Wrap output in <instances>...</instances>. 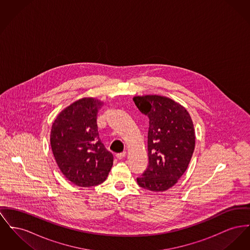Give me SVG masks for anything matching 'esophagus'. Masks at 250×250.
Listing matches in <instances>:
<instances>
[{
	"instance_id": "1",
	"label": "esophagus",
	"mask_w": 250,
	"mask_h": 250,
	"mask_svg": "<svg viewBox=\"0 0 250 250\" xmlns=\"http://www.w3.org/2000/svg\"><path fill=\"white\" fill-rule=\"evenodd\" d=\"M116 159H118V160H122V159H124L125 157V152H123V153H118V154H116Z\"/></svg>"
}]
</instances>
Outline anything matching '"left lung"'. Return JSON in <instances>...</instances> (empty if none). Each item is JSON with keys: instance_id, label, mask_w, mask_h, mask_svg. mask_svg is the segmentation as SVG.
I'll use <instances>...</instances> for the list:
<instances>
[{"instance_id": "1", "label": "left lung", "mask_w": 250, "mask_h": 250, "mask_svg": "<svg viewBox=\"0 0 250 250\" xmlns=\"http://www.w3.org/2000/svg\"><path fill=\"white\" fill-rule=\"evenodd\" d=\"M133 101L149 119L148 165L137 182L149 191H166L176 184L191 161L195 145L191 116L167 97L136 96Z\"/></svg>"}]
</instances>
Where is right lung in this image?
<instances>
[{"label":"right lung","instance_id":"add662e5","mask_svg":"<svg viewBox=\"0 0 250 250\" xmlns=\"http://www.w3.org/2000/svg\"><path fill=\"white\" fill-rule=\"evenodd\" d=\"M102 103L80 99L59 113L51 130V146L62 174L79 187L101 184L108 175L113 155L98 134L97 115Z\"/></svg>","mask_w":250,"mask_h":250}]
</instances>
